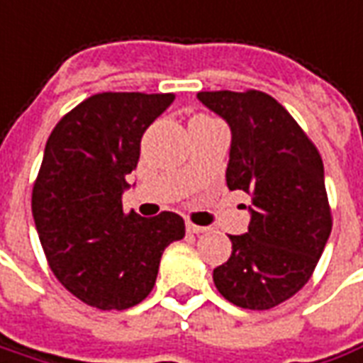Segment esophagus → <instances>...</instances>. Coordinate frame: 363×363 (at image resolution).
Listing matches in <instances>:
<instances>
[{
  "label": "esophagus",
  "mask_w": 363,
  "mask_h": 363,
  "mask_svg": "<svg viewBox=\"0 0 363 363\" xmlns=\"http://www.w3.org/2000/svg\"><path fill=\"white\" fill-rule=\"evenodd\" d=\"M185 228H187L189 234H205V232H208L207 226H197V224H193V222H187Z\"/></svg>",
  "instance_id": "34e87169"
}]
</instances>
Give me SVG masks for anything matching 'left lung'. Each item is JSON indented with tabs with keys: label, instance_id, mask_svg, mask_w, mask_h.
I'll return each mask as SVG.
<instances>
[{
	"label": "left lung",
	"instance_id": "obj_1",
	"mask_svg": "<svg viewBox=\"0 0 363 363\" xmlns=\"http://www.w3.org/2000/svg\"><path fill=\"white\" fill-rule=\"evenodd\" d=\"M232 133L226 184L251 197L250 226L230 236L213 271L216 290L243 309H271L301 290L330 236L325 170L315 145L265 92L197 94Z\"/></svg>",
	"mask_w": 363,
	"mask_h": 363
}]
</instances>
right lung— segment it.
Masks as SVG:
<instances>
[{
  "mask_svg": "<svg viewBox=\"0 0 363 363\" xmlns=\"http://www.w3.org/2000/svg\"><path fill=\"white\" fill-rule=\"evenodd\" d=\"M174 94L102 92L63 116L48 137L33 189V216L57 280L98 309H127L150 294L164 250L184 218L125 214L121 195L141 137Z\"/></svg>",
  "mask_w": 363,
  "mask_h": 363,
  "instance_id": "obj_1",
  "label": "right lung"
}]
</instances>
